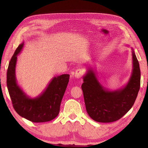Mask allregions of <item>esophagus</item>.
Returning a JSON list of instances; mask_svg holds the SVG:
<instances>
[{"instance_id": "1", "label": "esophagus", "mask_w": 148, "mask_h": 148, "mask_svg": "<svg viewBox=\"0 0 148 148\" xmlns=\"http://www.w3.org/2000/svg\"><path fill=\"white\" fill-rule=\"evenodd\" d=\"M83 75V71L82 69H78L76 70L75 73V77L78 79L81 78Z\"/></svg>"}]
</instances>
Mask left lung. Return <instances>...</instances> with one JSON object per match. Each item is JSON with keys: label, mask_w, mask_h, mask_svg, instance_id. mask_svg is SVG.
<instances>
[{"label": "left lung", "mask_w": 148, "mask_h": 148, "mask_svg": "<svg viewBox=\"0 0 148 148\" xmlns=\"http://www.w3.org/2000/svg\"><path fill=\"white\" fill-rule=\"evenodd\" d=\"M132 49L133 69L127 84L119 89L109 91L98 81L96 72L88 69L83 77L82 88L86 109L92 119L109 123L122 118L130 110L140 88L141 72L135 53Z\"/></svg>", "instance_id": "left-lung-1"}]
</instances>
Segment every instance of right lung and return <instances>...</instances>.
<instances>
[{
    "label": "right lung",
    "instance_id": "add662e5",
    "mask_svg": "<svg viewBox=\"0 0 148 148\" xmlns=\"http://www.w3.org/2000/svg\"><path fill=\"white\" fill-rule=\"evenodd\" d=\"M23 46L24 42L16 48L8 64L7 73V85L13 107L18 114L31 122H49L59 114L60 103L70 75L63 74L54 77L42 94L36 97H29L18 84L15 75L17 56Z\"/></svg>",
    "mask_w": 148,
    "mask_h": 148
}]
</instances>
